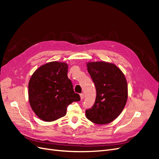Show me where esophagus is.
<instances>
[{
	"mask_svg": "<svg viewBox=\"0 0 159 159\" xmlns=\"http://www.w3.org/2000/svg\"><path fill=\"white\" fill-rule=\"evenodd\" d=\"M80 98H81V99H83L84 98V93L80 94Z\"/></svg>",
	"mask_w": 159,
	"mask_h": 159,
	"instance_id": "34e87169",
	"label": "esophagus"
}]
</instances>
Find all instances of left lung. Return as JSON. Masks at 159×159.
Masks as SVG:
<instances>
[{"label":"left lung","mask_w":159,"mask_h":159,"mask_svg":"<svg viewBox=\"0 0 159 159\" xmlns=\"http://www.w3.org/2000/svg\"><path fill=\"white\" fill-rule=\"evenodd\" d=\"M88 71L96 88L93 107L85 111V117L98 125L108 124L121 113L128 98L125 77L118 67L109 62L89 61Z\"/></svg>","instance_id":"1"}]
</instances>
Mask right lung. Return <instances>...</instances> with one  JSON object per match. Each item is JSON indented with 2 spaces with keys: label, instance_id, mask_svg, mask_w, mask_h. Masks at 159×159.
I'll list each match as a JSON object with an SVG mask.
<instances>
[{
  "label": "right lung",
  "instance_id": "right-lung-1",
  "mask_svg": "<svg viewBox=\"0 0 159 159\" xmlns=\"http://www.w3.org/2000/svg\"><path fill=\"white\" fill-rule=\"evenodd\" d=\"M68 65L51 61L39 67L28 83V100L33 111L42 121H54L66 114L68 105L80 100L68 78Z\"/></svg>",
  "mask_w": 159,
  "mask_h": 159
}]
</instances>
